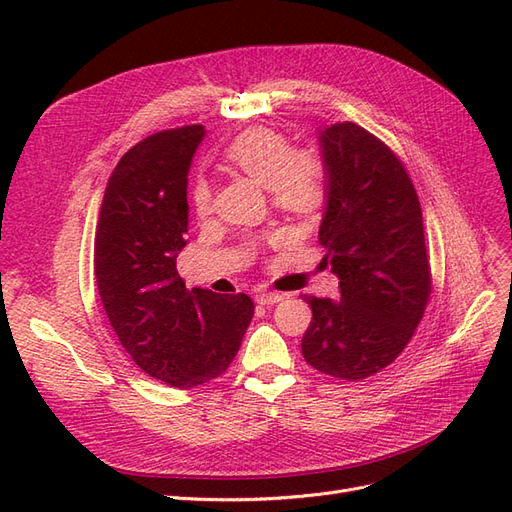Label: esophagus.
<instances>
[{
    "label": "esophagus",
    "instance_id": "esophagus-1",
    "mask_svg": "<svg viewBox=\"0 0 512 512\" xmlns=\"http://www.w3.org/2000/svg\"><path fill=\"white\" fill-rule=\"evenodd\" d=\"M256 301H258L260 305H273V303H280V301H284V294H280V292L258 290V292H256Z\"/></svg>",
    "mask_w": 512,
    "mask_h": 512
}]
</instances>
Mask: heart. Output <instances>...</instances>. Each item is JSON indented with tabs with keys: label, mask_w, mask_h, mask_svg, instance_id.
I'll return each mask as SVG.
<instances>
[{
	"label": "heart",
	"mask_w": 512,
	"mask_h": 512,
	"mask_svg": "<svg viewBox=\"0 0 512 512\" xmlns=\"http://www.w3.org/2000/svg\"><path fill=\"white\" fill-rule=\"evenodd\" d=\"M224 160L239 173L267 185L275 207L294 215L316 213L329 190V166L316 147H292L280 130L258 126L241 132L224 149ZM213 188L209 179L196 177L190 203L196 215L211 211ZM273 241L286 239V232H273Z\"/></svg>",
	"instance_id": "heart-1"
}]
</instances>
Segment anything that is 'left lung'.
I'll list each match as a JSON object with an SVG mask.
<instances>
[{"label": "left lung", "instance_id": "obj_1", "mask_svg": "<svg viewBox=\"0 0 512 512\" xmlns=\"http://www.w3.org/2000/svg\"><path fill=\"white\" fill-rule=\"evenodd\" d=\"M329 200L320 243L342 301L301 294L312 322L307 365L339 380H365L404 352L431 294L423 213L408 170L376 134L352 121L320 134Z\"/></svg>", "mask_w": 512, "mask_h": 512}]
</instances>
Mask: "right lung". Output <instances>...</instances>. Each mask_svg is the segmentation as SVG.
Listing matches in <instances>:
<instances>
[{
  "mask_svg": "<svg viewBox=\"0 0 512 512\" xmlns=\"http://www.w3.org/2000/svg\"><path fill=\"white\" fill-rule=\"evenodd\" d=\"M205 128L143 138L106 183L94 241V273L108 322L151 378L194 389L222 376L254 316L245 292L188 290L177 254L188 232V170Z\"/></svg>",
  "mask_w": 512,
  "mask_h": 512,
  "instance_id": "add662e5",
  "label": "right lung"
}]
</instances>
